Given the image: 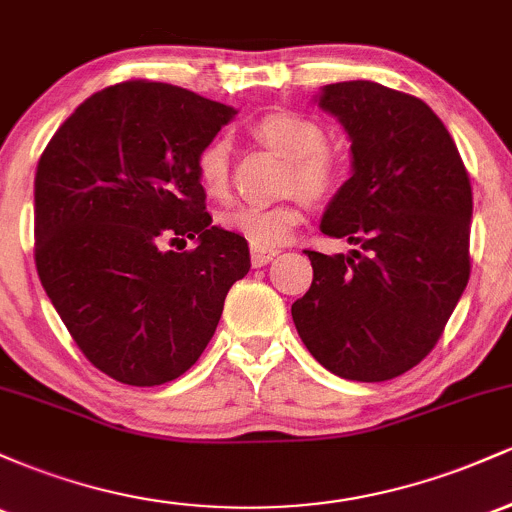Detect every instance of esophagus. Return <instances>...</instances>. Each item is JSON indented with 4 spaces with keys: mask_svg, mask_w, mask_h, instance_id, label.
<instances>
[{
    "mask_svg": "<svg viewBox=\"0 0 512 512\" xmlns=\"http://www.w3.org/2000/svg\"><path fill=\"white\" fill-rule=\"evenodd\" d=\"M279 255L276 250H262V248H252V267H264L267 262H272L274 257Z\"/></svg>",
    "mask_w": 512,
    "mask_h": 512,
    "instance_id": "34e87169",
    "label": "esophagus"
}]
</instances>
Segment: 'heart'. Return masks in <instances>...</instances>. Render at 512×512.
<instances>
[{
	"label": "heart",
	"instance_id": "b5f03b06",
	"mask_svg": "<svg viewBox=\"0 0 512 512\" xmlns=\"http://www.w3.org/2000/svg\"><path fill=\"white\" fill-rule=\"evenodd\" d=\"M260 142L272 146L291 161L289 187H298L305 197L322 199L337 190L342 163L325 149L327 134L317 122L298 113L264 115L255 125ZM197 180L211 197L228 190V142L211 139L197 154ZM226 231L243 236L252 248H276L293 236L303 221V202L298 197L279 204H236L219 216Z\"/></svg>",
	"mask_w": 512,
	"mask_h": 512
}]
</instances>
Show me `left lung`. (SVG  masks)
<instances>
[{
    "label": "left lung",
    "instance_id": "1",
    "mask_svg": "<svg viewBox=\"0 0 512 512\" xmlns=\"http://www.w3.org/2000/svg\"><path fill=\"white\" fill-rule=\"evenodd\" d=\"M317 105L351 139V178L320 228L358 250H305L313 284L291 315L317 363L339 378L383 383L431 354L467 286L472 185L421 98L342 81L322 88Z\"/></svg>",
    "mask_w": 512,
    "mask_h": 512
}]
</instances>
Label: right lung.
Returning <instances> with one entry per match:
<instances>
[{
	"label": "right lung",
	"mask_w": 512,
	"mask_h": 512,
	"mask_svg": "<svg viewBox=\"0 0 512 512\" xmlns=\"http://www.w3.org/2000/svg\"><path fill=\"white\" fill-rule=\"evenodd\" d=\"M233 115L187 88L125 81L86 98L40 156V284L81 354L117 383L154 387L195 366L250 272L248 240L211 226L195 170ZM185 237L192 251L162 248Z\"/></svg>",
	"instance_id": "right-lung-1"
}]
</instances>
